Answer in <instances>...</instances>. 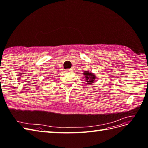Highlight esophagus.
<instances>
[{
    "mask_svg": "<svg viewBox=\"0 0 148 148\" xmlns=\"http://www.w3.org/2000/svg\"><path fill=\"white\" fill-rule=\"evenodd\" d=\"M71 71H72V70H71V69H66L65 70V72H67V73H70V72H71Z\"/></svg>",
    "mask_w": 148,
    "mask_h": 148,
    "instance_id": "esophagus-1",
    "label": "esophagus"
}]
</instances>
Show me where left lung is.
I'll list each match as a JSON object with an SVG mask.
<instances>
[{
    "mask_svg": "<svg viewBox=\"0 0 148 148\" xmlns=\"http://www.w3.org/2000/svg\"><path fill=\"white\" fill-rule=\"evenodd\" d=\"M83 75L85 77V80H86L87 84H91L92 82H94L95 79V76L94 75L93 73H89V71H84Z\"/></svg>",
    "mask_w": 148,
    "mask_h": 148,
    "instance_id": "8db88e82",
    "label": "left lung"
}]
</instances>
